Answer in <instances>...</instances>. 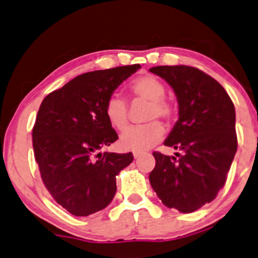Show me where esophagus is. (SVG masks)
<instances>
[{
    "instance_id": "34e87169",
    "label": "esophagus",
    "mask_w": 258,
    "mask_h": 258,
    "mask_svg": "<svg viewBox=\"0 0 258 258\" xmlns=\"http://www.w3.org/2000/svg\"><path fill=\"white\" fill-rule=\"evenodd\" d=\"M141 155H142V153H141V152H134V157H135V159H138V158H140Z\"/></svg>"
}]
</instances>
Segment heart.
<instances>
[{"label":"heart","mask_w":258,"mask_h":258,"mask_svg":"<svg viewBox=\"0 0 258 258\" xmlns=\"http://www.w3.org/2000/svg\"><path fill=\"white\" fill-rule=\"evenodd\" d=\"M132 98L143 99L149 101L146 118H164L170 120L174 115V106L169 100L164 98L165 87L163 82L155 76L143 75L135 78L128 86ZM107 121L117 131H122L128 123V107L126 101L118 95H112L107 100L105 106ZM165 134L163 123L154 120L141 126L128 127L121 135L120 144L123 149L135 152H143L157 144Z\"/></svg>","instance_id":"obj_1"}]
</instances>
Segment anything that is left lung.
<instances>
[{
	"label": "left lung",
	"instance_id": "8db88e82",
	"mask_svg": "<svg viewBox=\"0 0 258 258\" xmlns=\"http://www.w3.org/2000/svg\"><path fill=\"white\" fill-rule=\"evenodd\" d=\"M179 103V120L164 144L182 152L176 157L154 152L149 174L161 202L191 213L217 197L237 149L235 107L225 89L211 76L189 66H157Z\"/></svg>",
	"mask_w": 258,
	"mask_h": 258
}]
</instances>
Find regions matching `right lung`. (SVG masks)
Wrapping results in <instances>:
<instances>
[{
	"instance_id": "obj_1",
	"label": "right lung",
	"mask_w": 258,
	"mask_h": 258,
	"mask_svg": "<svg viewBox=\"0 0 258 258\" xmlns=\"http://www.w3.org/2000/svg\"><path fill=\"white\" fill-rule=\"evenodd\" d=\"M140 64L77 76L42 100L33 127V148L41 180L67 212L87 217L109 206L116 175L134 160L132 153L100 151L117 140L105 106L114 90Z\"/></svg>"
}]
</instances>
